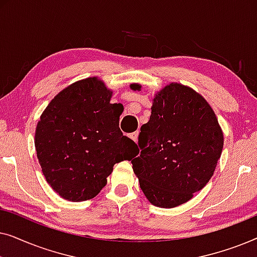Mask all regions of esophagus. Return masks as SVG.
Masks as SVG:
<instances>
[{
	"label": "esophagus",
	"mask_w": 257,
	"mask_h": 257,
	"mask_svg": "<svg viewBox=\"0 0 257 257\" xmlns=\"http://www.w3.org/2000/svg\"><path fill=\"white\" fill-rule=\"evenodd\" d=\"M138 135H139L138 132H133V133H131V135H130L128 137L133 140V142H137V140H138Z\"/></svg>",
	"instance_id": "34e87169"
}]
</instances>
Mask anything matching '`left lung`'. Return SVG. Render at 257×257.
<instances>
[{"label":"left lung","mask_w":257,"mask_h":257,"mask_svg":"<svg viewBox=\"0 0 257 257\" xmlns=\"http://www.w3.org/2000/svg\"><path fill=\"white\" fill-rule=\"evenodd\" d=\"M151 110L131 163L149 201L160 208H173L191 200L212 178L223 135L209 104L181 84L165 86L156 94Z\"/></svg>","instance_id":"8db88e82"}]
</instances>
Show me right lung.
Here are the masks:
<instances>
[{
	"label": "right lung",
	"instance_id": "obj_1",
	"mask_svg": "<svg viewBox=\"0 0 257 257\" xmlns=\"http://www.w3.org/2000/svg\"><path fill=\"white\" fill-rule=\"evenodd\" d=\"M96 77L79 80L50 101L38 121L35 147L48 184L63 199L85 201L106 185L114 164L131 160L136 143L119 128L117 104Z\"/></svg>",
	"mask_w": 257,
	"mask_h": 257
}]
</instances>
